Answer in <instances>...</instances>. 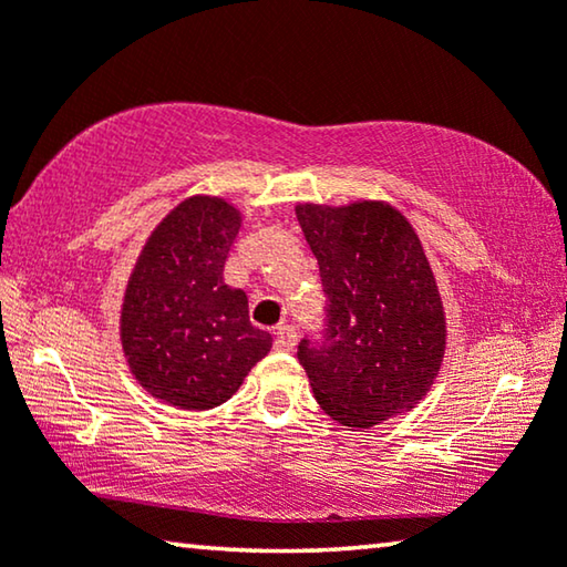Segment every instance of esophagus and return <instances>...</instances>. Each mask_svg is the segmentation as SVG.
Returning a JSON list of instances; mask_svg holds the SVG:
<instances>
[{
    "label": "esophagus",
    "mask_w": 567,
    "mask_h": 567,
    "mask_svg": "<svg viewBox=\"0 0 567 567\" xmlns=\"http://www.w3.org/2000/svg\"><path fill=\"white\" fill-rule=\"evenodd\" d=\"M297 344V332L292 324H280L275 332V348L277 350H292Z\"/></svg>",
    "instance_id": "1"
}]
</instances>
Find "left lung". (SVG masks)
<instances>
[{"label":"left lung","instance_id":"8db88e82","mask_svg":"<svg viewBox=\"0 0 567 567\" xmlns=\"http://www.w3.org/2000/svg\"><path fill=\"white\" fill-rule=\"evenodd\" d=\"M295 213L328 297L320 338L297 344L320 408L348 427L415 408L445 354L443 302L415 229L385 203Z\"/></svg>","mask_w":567,"mask_h":567}]
</instances>
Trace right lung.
<instances>
[{"label":"right lung","instance_id":"right-lung-1","mask_svg":"<svg viewBox=\"0 0 567 567\" xmlns=\"http://www.w3.org/2000/svg\"><path fill=\"white\" fill-rule=\"evenodd\" d=\"M239 213L217 197L172 209L142 249L122 305V348L152 395L179 410L227 402L272 348L223 272Z\"/></svg>","mask_w":567,"mask_h":567}]
</instances>
